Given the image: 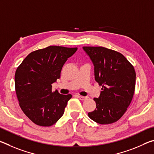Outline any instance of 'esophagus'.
<instances>
[{"mask_svg": "<svg viewBox=\"0 0 154 154\" xmlns=\"http://www.w3.org/2000/svg\"><path fill=\"white\" fill-rule=\"evenodd\" d=\"M78 98H79L81 100H85L88 98V97H86V96H78Z\"/></svg>", "mask_w": 154, "mask_h": 154, "instance_id": "1", "label": "esophagus"}]
</instances>
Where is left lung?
I'll return each mask as SVG.
<instances>
[{"mask_svg": "<svg viewBox=\"0 0 154 154\" xmlns=\"http://www.w3.org/2000/svg\"><path fill=\"white\" fill-rule=\"evenodd\" d=\"M94 66L96 82L102 85L96 107L89 118L100 124L114 123L126 111L133 97L136 72L119 52L103 47H83Z\"/></svg>", "mask_w": 154, "mask_h": 154, "instance_id": "left-lung-1", "label": "left lung"}]
</instances>
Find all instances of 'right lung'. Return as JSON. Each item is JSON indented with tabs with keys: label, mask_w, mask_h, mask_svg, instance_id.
I'll use <instances>...</instances> for the list:
<instances>
[{
	"label": "right lung",
	"mask_w": 154,
	"mask_h": 154,
	"mask_svg": "<svg viewBox=\"0 0 154 154\" xmlns=\"http://www.w3.org/2000/svg\"><path fill=\"white\" fill-rule=\"evenodd\" d=\"M77 50L49 46L31 52L17 67L15 92L22 111L35 124L50 126L63 116L71 94L52 92V83L60 78L62 68Z\"/></svg>",
	"instance_id": "add662e5"
}]
</instances>
